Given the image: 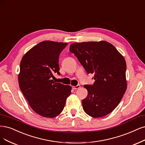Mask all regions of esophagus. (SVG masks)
<instances>
[{"instance_id": "obj_1", "label": "esophagus", "mask_w": 145, "mask_h": 145, "mask_svg": "<svg viewBox=\"0 0 145 145\" xmlns=\"http://www.w3.org/2000/svg\"><path fill=\"white\" fill-rule=\"evenodd\" d=\"M80 88V84H78V85L75 86H72V89L74 90H77V89H79Z\"/></svg>"}]
</instances>
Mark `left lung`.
<instances>
[{
	"mask_svg": "<svg viewBox=\"0 0 145 145\" xmlns=\"http://www.w3.org/2000/svg\"><path fill=\"white\" fill-rule=\"evenodd\" d=\"M69 51L88 74H94L92 85L84 86L88 92L86 98L82 100L84 112L93 118L110 113L127 89L124 57L112 44L105 41L73 43Z\"/></svg>",
	"mask_w": 145,
	"mask_h": 145,
	"instance_id": "1",
	"label": "left lung"
}]
</instances>
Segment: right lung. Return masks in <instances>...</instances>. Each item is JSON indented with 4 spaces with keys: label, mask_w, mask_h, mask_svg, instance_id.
<instances>
[{
    "label": "right lung",
    "mask_w": 145,
    "mask_h": 145,
    "mask_svg": "<svg viewBox=\"0 0 145 145\" xmlns=\"http://www.w3.org/2000/svg\"><path fill=\"white\" fill-rule=\"evenodd\" d=\"M68 43L44 41L24 54L20 62L19 86L33 110L43 117L57 116L71 95V86L53 81L60 75L59 57Z\"/></svg>",
    "instance_id": "obj_1"
}]
</instances>
